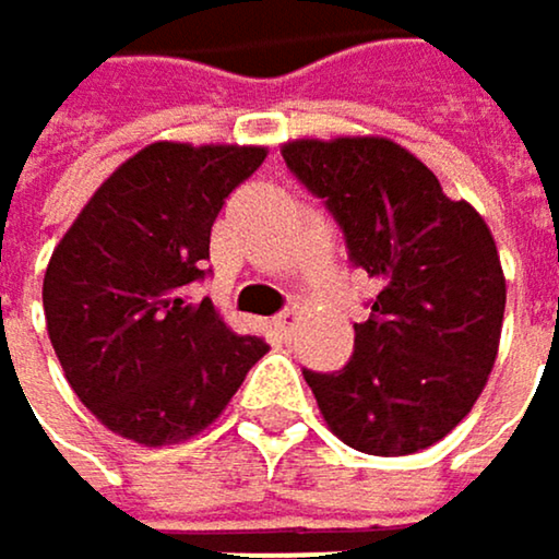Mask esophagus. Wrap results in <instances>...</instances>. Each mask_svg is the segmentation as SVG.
<instances>
[{
  "label": "esophagus",
  "instance_id": "1",
  "mask_svg": "<svg viewBox=\"0 0 559 559\" xmlns=\"http://www.w3.org/2000/svg\"><path fill=\"white\" fill-rule=\"evenodd\" d=\"M271 324H274V331L282 334V337H292V331L298 328V311H282Z\"/></svg>",
  "mask_w": 559,
  "mask_h": 559
}]
</instances>
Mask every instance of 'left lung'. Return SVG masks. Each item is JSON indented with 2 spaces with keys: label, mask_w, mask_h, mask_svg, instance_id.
Masks as SVG:
<instances>
[{
  "label": "left lung",
  "mask_w": 559,
  "mask_h": 559,
  "mask_svg": "<svg viewBox=\"0 0 559 559\" xmlns=\"http://www.w3.org/2000/svg\"><path fill=\"white\" fill-rule=\"evenodd\" d=\"M282 156L380 282L347 367L305 370L324 423L367 455L436 445L472 413L498 357L508 288L485 218L383 136L292 140Z\"/></svg>",
  "instance_id": "obj_1"
}]
</instances>
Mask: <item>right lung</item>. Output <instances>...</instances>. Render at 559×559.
<instances>
[{
  "label": "right lung",
  "instance_id": "1",
  "mask_svg": "<svg viewBox=\"0 0 559 559\" xmlns=\"http://www.w3.org/2000/svg\"><path fill=\"white\" fill-rule=\"evenodd\" d=\"M264 146L150 143L117 166L58 241L45 321L78 400L117 436L176 445L212 426L261 337H241L186 292L209 274V235Z\"/></svg>",
  "mask_w": 559,
  "mask_h": 559
}]
</instances>
